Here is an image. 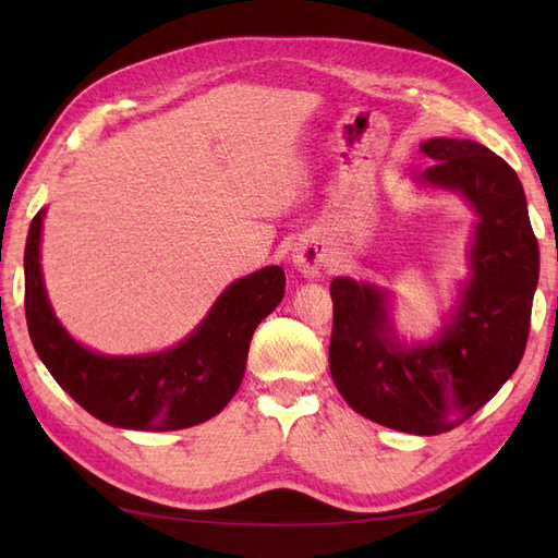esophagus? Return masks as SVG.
<instances>
[{
	"label": "esophagus",
	"instance_id": "1",
	"mask_svg": "<svg viewBox=\"0 0 558 558\" xmlns=\"http://www.w3.org/2000/svg\"><path fill=\"white\" fill-rule=\"evenodd\" d=\"M320 263H324V246H320L316 240L302 242L293 251V265L298 272H302L305 277H316Z\"/></svg>",
	"mask_w": 558,
	"mask_h": 558
}]
</instances>
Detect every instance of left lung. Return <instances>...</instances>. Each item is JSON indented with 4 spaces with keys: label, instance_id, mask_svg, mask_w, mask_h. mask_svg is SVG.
<instances>
[{
    "label": "left lung",
    "instance_id": "obj_1",
    "mask_svg": "<svg viewBox=\"0 0 558 558\" xmlns=\"http://www.w3.org/2000/svg\"><path fill=\"white\" fill-rule=\"evenodd\" d=\"M421 150L435 165L416 181L459 193L480 218L459 307L437 340L408 347L391 326L386 291L337 277L328 353L337 391L361 416L440 435L484 408L521 363L539 251L521 181L494 150L447 137Z\"/></svg>",
    "mask_w": 558,
    "mask_h": 558
}]
</instances>
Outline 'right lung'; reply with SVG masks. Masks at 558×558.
I'll return each instance as SVG.
<instances>
[{
	"label": "right lung",
	"instance_id": "add662e5",
	"mask_svg": "<svg viewBox=\"0 0 558 558\" xmlns=\"http://www.w3.org/2000/svg\"><path fill=\"white\" fill-rule=\"evenodd\" d=\"M44 214L27 232L25 316L32 344L64 391L95 418L132 430H181L221 412L242 384L253 330L283 298V269L269 265L230 283L174 349L102 356L74 342L50 310L39 265Z\"/></svg>",
	"mask_w": 558,
	"mask_h": 558
}]
</instances>
